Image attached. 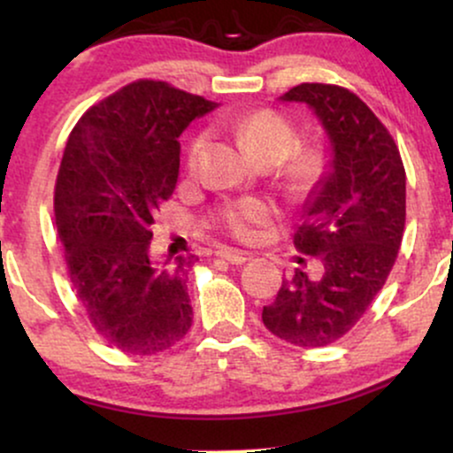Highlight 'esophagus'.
<instances>
[{
    "mask_svg": "<svg viewBox=\"0 0 453 453\" xmlns=\"http://www.w3.org/2000/svg\"><path fill=\"white\" fill-rule=\"evenodd\" d=\"M217 256H219L221 259H226L227 264H234V266H241V264L247 262V259H251L247 253L236 251V249H219V251H217Z\"/></svg>",
    "mask_w": 453,
    "mask_h": 453,
    "instance_id": "1",
    "label": "esophagus"
}]
</instances>
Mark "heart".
Masks as SVG:
<instances>
[{
  "label": "heart",
  "mask_w": 453,
  "mask_h": 453,
  "mask_svg": "<svg viewBox=\"0 0 453 453\" xmlns=\"http://www.w3.org/2000/svg\"><path fill=\"white\" fill-rule=\"evenodd\" d=\"M230 127L257 161L279 164V161L285 159V183H288V189L294 191V194H311V191H315L317 187L324 183L327 173H330V147L326 142L315 140V142L303 144V147L294 150L296 142H298L296 127L277 111H268V108L251 111L242 114V117L234 119ZM204 144V136H196L189 142V149H187V165H189V170H196L197 164H200ZM273 219V206L268 202L257 200V197L230 200L219 211V221L241 241L256 238L259 227L270 226Z\"/></svg>",
  "instance_id": "obj_1"
}]
</instances>
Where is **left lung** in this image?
Returning <instances> with one entry per match:
<instances>
[{"mask_svg":"<svg viewBox=\"0 0 453 453\" xmlns=\"http://www.w3.org/2000/svg\"><path fill=\"white\" fill-rule=\"evenodd\" d=\"M279 100L313 111L332 164L304 202V223L294 234L296 247L319 259L321 270L296 268L274 303L264 306L262 321L296 347H326L360 321L396 262L407 176L394 138L356 93L303 82Z\"/></svg>","mask_w":453,"mask_h":453,"instance_id":"left-lung-1","label":"left lung"}]
</instances>
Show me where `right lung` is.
<instances>
[{"label": "right lung", "instance_id": "obj_1", "mask_svg": "<svg viewBox=\"0 0 453 453\" xmlns=\"http://www.w3.org/2000/svg\"><path fill=\"white\" fill-rule=\"evenodd\" d=\"M217 104L138 81L81 117L55 185V223L72 288L108 345L150 356L189 332L191 257H153L155 212L173 196L180 134Z\"/></svg>", "mask_w": 453, "mask_h": 453}]
</instances>
